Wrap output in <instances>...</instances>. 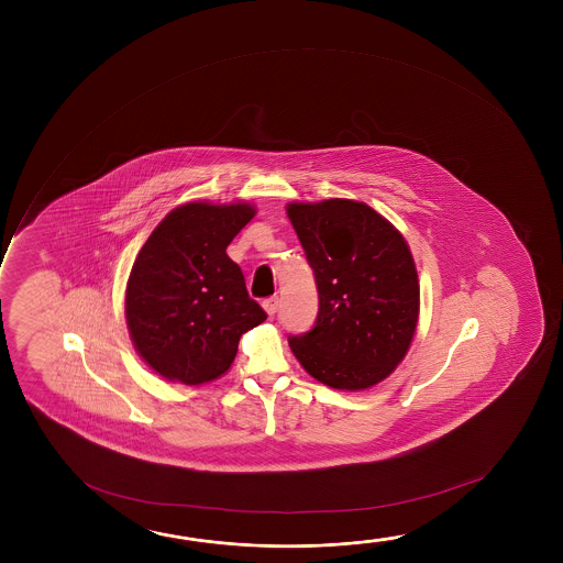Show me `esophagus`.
Returning a JSON list of instances; mask_svg holds the SVG:
<instances>
[{
  "instance_id": "1",
  "label": "esophagus",
  "mask_w": 563,
  "mask_h": 563,
  "mask_svg": "<svg viewBox=\"0 0 563 563\" xmlns=\"http://www.w3.org/2000/svg\"><path fill=\"white\" fill-rule=\"evenodd\" d=\"M263 308H265V312H267L268 316H275L278 310V296L265 298V300H263Z\"/></svg>"
}]
</instances>
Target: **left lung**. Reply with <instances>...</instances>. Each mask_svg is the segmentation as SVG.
<instances>
[{
	"instance_id": "left-lung-1",
	"label": "left lung",
	"mask_w": 563,
	"mask_h": 563,
	"mask_svg": "<svg viewBox=\"0 0 563 563\" xmlns=\"http://www.w3.org/2000/svg\"><path fill=\"white\" fill-rule=\"evenodd\" d=\"M286 213L320 300L312 330L290 335V350L328 387L377 385L405 360L418 323L420 286L408 243L363 202H292Z\"/></svg>"
}]
</instances>
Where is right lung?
Instances as JSON below:
<instances>
[{
    "mask_svg": "<svg viewBox=\"0 0 563 563\" xmlns=\"http://www.w3.org/2000/svg\"><path fill=\"white\" fill-rule=\"evenodd\" d=\"M253 216L245 202L183 203L139 251L125 318L135 350L161 377L185 385L222 377L241 335L267 320L225 253Z\"/></svg>",
    "mask_w": 563,
    "mask_h": 563,
    "instance_id": "1",
    "label": "right lung"
}]
</instances>
